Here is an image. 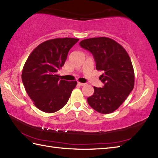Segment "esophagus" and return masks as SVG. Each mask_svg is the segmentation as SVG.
<instances>
[{"mask_svg": "<svg viewBox=\"0 0 158 158\" xmlns=\"http://www.w3.org/2000/svg\"><path fill=\"white\" fill-rule=\"evenodd\" d=\"M78 85H81V86H84L86 85V83H80V82H78Z\"/></svg>", "mask_w": 158, "mask_h": 158, "instance_id": "1", "label": "esophagus"}]
</instances>
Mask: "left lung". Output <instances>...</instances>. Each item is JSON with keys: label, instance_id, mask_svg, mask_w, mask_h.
Returning a JSON list of instances; mask_svg holds the SVG:
<instances>
[{"label": "left lung", "instance_id": "obj_1", "mask_svg": "<svg viewBox=\"0 0 158 158\" xmlns=\"http://www.w3.org/2000/svg\"><path fill=\"white\" fill-rule=\"evenodd\" d=\"M79 45L92 54L96 69L103 72L100 79L102 87H94V93L87 102L102 114L115 111L133 89L135 74L133 64L125 49L109 38L83 40Z\"/></svg>", "mask_w": 158, "mask_h": 158}]
</instances>
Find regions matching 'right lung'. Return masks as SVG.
<instances>
[{
  "label": "right lung",
  "mask_w": 158,
  "mask_h": 158,
  "mask_svg": "<svg viewBox=\"0 0 158 158\" xmlns=\"http://www.w3.org/2000/svg\"><path fill=\"white\" fill-rule=\"evenodd\" d=\"M78 41L71 38L49 40L29 54L22 71V82L40 110L53 113L67 103L77 83L60 79L57 72L64 65L69 50Z\"/></svg>",
  "instance_id": "right-lung-1"
}]
</instances>
